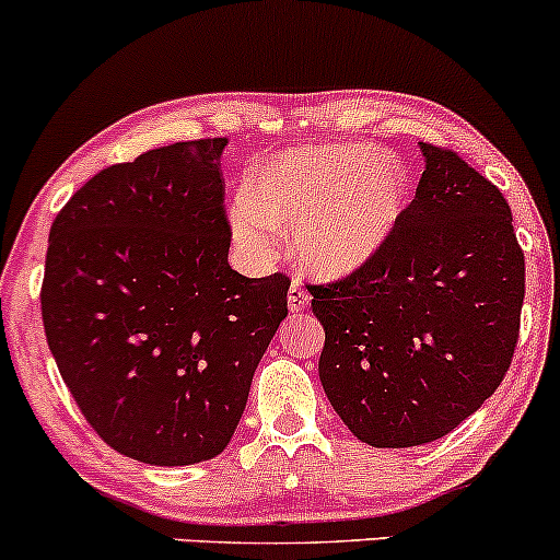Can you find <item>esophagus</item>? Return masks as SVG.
<instances>
[{
    "label": "esophagus",
    "mask_w": 560,
    "mask_h": 560,
    "mask_svg": "<svg viewBox=\"0 0 560 560\" xmlns=\"http://www.w3.org/2000/svg\"><path fill=\"white\" fill-rule=\"evenodd\" d=\"M306 306H310V293H306V288L301 285L299 280L291 282V288H288V310L293 314L304 312Z\"/></svg>",
    "instance_id": "1"
}]
</instances>
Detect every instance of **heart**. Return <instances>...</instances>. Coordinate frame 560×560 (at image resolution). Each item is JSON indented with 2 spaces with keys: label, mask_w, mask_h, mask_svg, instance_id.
Listing matches in <instances>:
<instances>
[{
  "label": "heart",
  "mask_w": 560,
  "mask_h": 560,
  "mask_svg": "<svg viewBox=\"0 0 560 560\" xmlns=\"http://www.w3.org/2000/svg\"><path fill=\"white\" fill-rule=\"evenodd\" d=\"M410 203V174L373 144H314L261 163L230 228L246 250H269L278 230H296V254L312 275L362 272L392 241Z\"/></svg>",
  "instance_id": "b5f03b06"
}]
</instances>
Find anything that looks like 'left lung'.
<instances>
[{"label":"left lung","mask_w":560,"mask_h":560,"mask_svg":"<svg viewBox=\"0 0 560 560\" xmlns=\"http://www.w3.org/2000/svg\"><path fill=\"white\" fill-rule=\"evenodd\" d=\"M420 153L425 172L392 241L362 272L310 288L325 394L381 450L447 436L492 397L524 304L508 200L452 150Z\"/></svg>","instance_id":"obj_1"}]
</instances>
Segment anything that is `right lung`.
<instances>
[{"mask_svg": "<svg viewBox=\"0 0 560 560\" xmlns=\"http://www.w3.org/2000/svg\"><path fill=\"white\" fill-rule=\"evenodd\" d=\"M228 137L103 168L49 230L42 319L79 410L108 447L192 466L230 444L288 317L285 275L230 267Z\"/></svg>", "mask_w": 560, "mask_h": 560, "instance_id": "1", "label": "right lung"}]
</instances>
